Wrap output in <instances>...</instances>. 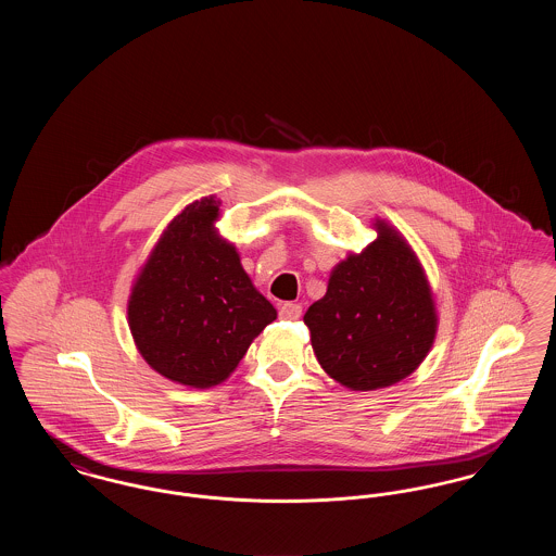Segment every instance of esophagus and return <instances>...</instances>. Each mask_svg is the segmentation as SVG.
Returning a JSON list of instances; mask_svg holds the SVG:
<instances>
[{
    "label": "esophagus",
    "instance_id": "obj_1",
    "mask_svg": "<svg viewBox=\"0 0 556 556\" xmlns=\"http://www.w3.org/2000/svg\"><path fill=\"white\" fill-rule=\"evenodd\" d=\"M279 317L286 318V320H298L302 317V306L293 304V302H286L279 306Z\"/></svg>",
    "mask_w": 556,
    "mask_h": 556
}]
</instances>
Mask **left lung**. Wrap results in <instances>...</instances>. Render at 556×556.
Masks as SVG:
<instances>
[{"instance_id": "obj_1", "label": "left lung", "mask_w": 556, "mask_h": 556, "mask_svg": "<svg viewBox=\"0 0 556 556\" xmlns=\"http://www.w3.org/2000/svg\"><path fill=\"white\" fill-rule=\"evenodd\" d=\"M361 254L329 277L327 293L304 315L318 365L350 390L394 386L424 363L438 317L424 268L386 223Z\"/></svg>"}]
</instances>
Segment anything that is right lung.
<instances>
[{"mask_svg": "<svg viewBox=\"0 0 556 556\" xmlns=\"http://www.w3.org/2000/svg\"><path fill=\"white\" fill-rule=\"evenodd\" d=\"M218 202L189 204L162 233L129 298L137 350L160 375L212 388L225 381L277 311L252 286L212 223Z\"/></svg>", "mask_w": 556, "mask_h": 556, "instance_id": "right-lung-1", "label": "right lung"}]
</instances>
